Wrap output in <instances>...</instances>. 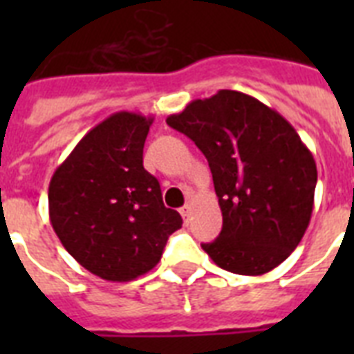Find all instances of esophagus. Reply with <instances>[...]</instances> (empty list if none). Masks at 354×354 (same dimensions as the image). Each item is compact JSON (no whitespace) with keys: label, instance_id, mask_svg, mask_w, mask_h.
Listing matches in <instances>:
<instances>
[{"label":"esophagus","instance_id":"34e87169","mask_svg":"<svg viewBox=\"0 0 354 354\" xmlns=\"http://www.w3.org/2000/svg\"><path fill=\"white\" fill-rule=\"evenodd\" d=\"M180 213H182V216H183V221L187 222L189 221V215H191V205H183L182 209H180Z\"/></svg>","mask_w":354,"mask_h":354}]
</instances>
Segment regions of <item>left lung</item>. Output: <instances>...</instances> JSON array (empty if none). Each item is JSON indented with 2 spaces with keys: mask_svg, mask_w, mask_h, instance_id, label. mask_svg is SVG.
<instances>
[{
  "mask_svg": "<svg viewBox=\"0 0 354 354\" xmlns=\"http://www.w3.org/2000/svg\"><path fill=\"white\" fill-rule=\"evenodd\" d=\"M167 124L194 141L209 163L222 211L218 239L202 244L221 268L263 275L307 232L318 171L290 122L255 97L221 90L189 102Z\"/></svg>",
  "mask_w": 354,
  "mask_h": 354,
  "instance_id": "obj_1",
  "label": "left lung"
}]
</instances>
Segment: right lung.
Here are the masks:
<instances>
[{
	"label": "right lung",
	"instance_id": "1",
	"mask_svg": "<svg viewBox=\"0 0 354 354\" xmlns=\"http://www.w3.org/2000/svg\"><path fill=\"white\" fill-rule=\"evenodd\" d=\"M154 119L112 113L80 139L49 183V218L62 246L97 277L132 281L160 263L182 216L163 205L143 167Z\"/></svg>",
	"mask_w": 354,
	"mask_h": 354
}]
</instances>
